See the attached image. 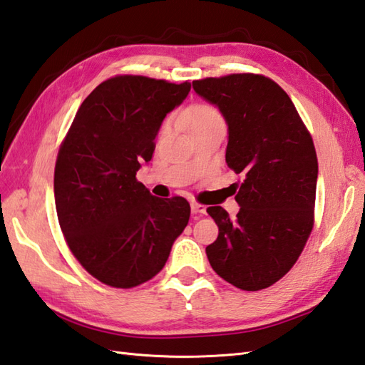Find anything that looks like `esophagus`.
<instances>
[{"mask_svg":"<svg viewBox=\"0 0 365 365\" xmlns=\"http://www.w3.org/2000/svg\"><path fill=\"white\" fill-rule=\"evenodd\" d=\"M191 211H192L194 215H205L207 207H205V205H202V203L192 202V203H191Z\"/></svg>","mask_w":365,"mask_h":365,"instance_id":"obj_1","label":"esophagus"}]
</instances>
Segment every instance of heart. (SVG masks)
Wrapping results in <instances>:
<instances>
[{
	"label": "heart",
	"mask_w": 365,
	"mask_h": 365,
	"mask_svg": "<svg viewBox=\"0 0 365 365\" xmlns=\"http://www.w3.org/2000/svg\"><path fill=\"white\" fill-rule=\"evenodd\" d=\"M182 121L186 124V127H188L190 133L211 129V127L225 125L221 112L211 104H197L191 107L190 110H186L182 116ZM166 130H168V124L162 127V133H166Z\"/></svg>",
	"instance_id": "heart-1"
}]
</instances>
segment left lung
<instances>
[{
    "label": "left lung",
    "mask_w": 365,
    "mask_h": 365,
    "mask_svg": "<svg viewBox=\"0 0 365 365\" xmlns=\"http://www.w3.org/2000/svg\"><path fill=\"white\" fill-rule=\"evenodd\" d=\"M228 125L225 162L242 174L236 217L222 207L207 213L219 227L207 247L215 272L244 291L272 286L299 259L314 225L317 155L291 98L261 74L194 81Z\"/></svg>",
    "instance_id": "8db88e82"
}]
</instances>
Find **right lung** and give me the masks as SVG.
I'll return each mask as SVG.
<instances>
[{"label":"right lung","mask_w":365,"mask_h":365,"mask_svg":"<svg viewBox=\"0 0 365 365\" xmlns=\"http://www.w3.org/2000/svg\"><path fill=\"white\" fill-rule=\"evenodd\" d=\"M190 90V82L115 76L83 101L58 149V224L76 259L101 283L129 289L155 277L188 225L186 199L152 196L137 171Z\"/></svg>","instance_id":"right-lung-1"}]
</instances>
